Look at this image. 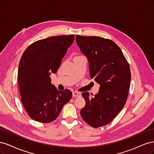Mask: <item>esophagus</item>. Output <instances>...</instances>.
Listing matches in <instances>:
<instances>
[{"label": "esophagus", "instance_id": "34e87169", "mask_svg": "<svg viewBox=\"0 0 154 154\" xmlns=\"http://www.w3.org/2000/svg\"><path fill=\"white\" fill-rule=\"evenodd\" d=\"M72 96H73V97H80L81 96V94L79 92L74 91L72 93Z\"/></svg>", "mask_w": 154, "mask_h": 154}]
</instances>
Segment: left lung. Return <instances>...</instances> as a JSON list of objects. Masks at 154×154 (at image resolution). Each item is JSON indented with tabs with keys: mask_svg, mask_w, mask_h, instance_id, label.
I'll list each match as a JSON object with an SVG mask.
<instances>
[{
	"mask_svg": "<svg viewBox=\"0 0 154 154\" xmlns=\"http://www.w3.org/2000/svg\"><path fill=\"white\" fill-rule=\"evenodd\" d=\"M76 40L88 59L91 78L100 85L94 96L82 93L86 103L80 114L91 127H103L117 116L127 102L131 80L129 63L119 46L110 39L76 35Z\"/></svg>",
	"mask_w": 154,
	"mask_h": 154,
	"instance_id": "1",
	"label": "left lung"
}]
</instances>
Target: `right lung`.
I'll list each match as a JSON object with an SVG mask.
<instances>
[{
  "label": "right lung",
  "mask_w": 154,
  "mask_h": 154,
  "mask_svg": "<svg viewBox=\"0 0 154 154\" xmlns=\"http://www.w3.org/2000/svg\"><path fill=\"white\" fill-rule=\"evenodd\" d=\"M74 40L73 35L51 36L31 44L22 56L18 70L21 101L36 122H53L71 99L72 92L57 90L49 76L57 72Z\"/></svg>",
  "instance_id": "add662e5"
}]
</instances>
